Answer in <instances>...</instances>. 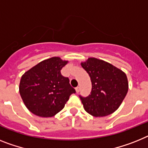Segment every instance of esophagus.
Instances as JSON below:
<instances>
[{
  "label": "esophagus",
  "instance_id": "1",
  "mask_svg": "<svg viewBox=\"0 0 148 148\" xmlns=\"http://www.w3.org/2000/svg\"><path fill=\"white\" fill-rule=\"evenodd\" d=\"M75 90H76V92L78 93L79 92H80V87H79V86L76 87V88H75Z\"/></svg>",
  "mask_w": 148,
  "mask_h": 148
}]
</instances>
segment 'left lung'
<instances>
[{"instance_id": "8db88e82", "label": "left lung", "mask_w": 148, "mask_h": 148, "mask_svg": "<svg viewBox=\"0 0 148 148\" xmlns=\"http://www.w3.org/2000/svg\"><path fill=\"white\" fill-rule=\"evenodd\" d=\"M81 66L92 82L90 95L80 96L85 110L92 116H105L118 109L127 94L126 74L113 64L96 58H89Z\"/></svg>"}]
</instances>
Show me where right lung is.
<instances>
[{"instance_id": "add662e5", "label": "right lung", "mask_w": 148, "mask_h": 148, "mask_svg": "<svg viewBox=\"0 0 148 148\" xmlns=\"http://www.w3.org/2000/svg\"><path fill=\"white\" fill-rule=\"evenodd\" d=\"M68 61L52 57L32 67L21 77L19 93L26 108L37 116L51 117L64 108L76 91L61 74Z\"/></svg>"}]
</instances>
